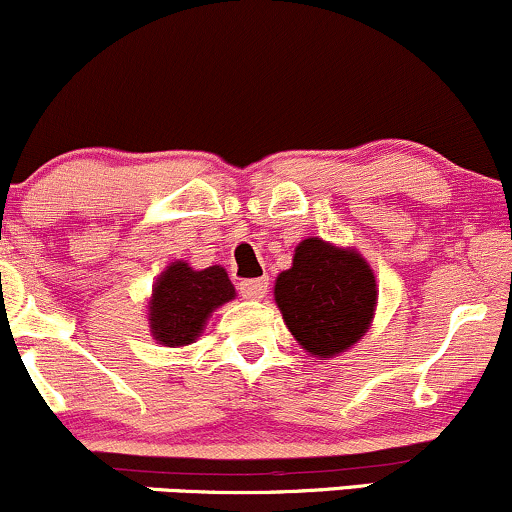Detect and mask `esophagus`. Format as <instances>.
Here are the masks:
<instances>
[{"label": "esophagus", "instance_id": "34e87169", "mask_svg": "<svg viewBox=\"0 0 512 512\" xmlns=\"http://www.w3.org/2000/svg\"><path fill=\"white\" fill-rule=\"evenodd\" d=\"M238 289L243 298L260 301V298H264V293H267V289H269V279H245V281H240Z\"/></svg>", "mask_w": 512, "mask_h": 512}]
</instances>
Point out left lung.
<instances>
[{
	"label": "left lung",
	"instance_id": "1",
	"mask_svg": "<svg viewBox=\"0 0 512 512\" xmlns=\"http://www.w3.org/2000/svg\"><path fill=\"white\" fill-rule=\"evenodd\" d=\"M274 301L308 354L332 358L368 332L378 286L370 264L356 250L305 238L291 269L276 276Z\"/></svg>",
	"mask_w": 512,
	"mask_h": 512
}]
</instances>
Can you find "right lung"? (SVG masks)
Listing matches in <instances>:
<instances>
[{
	"mask_svg": "<svg viewBox=\"0 0 512 512\" xmlns=\"http://www.w3.org/2000/svg\"><path fill=\"white\" fill-rule=\"evenodd\" d=\"M236 298L226 269H192L187 262H173L156 279L149 301V327L156 342L187 346L202 334L209 315L223 303Z\"/></svg>",
	"mask_w": 512,
	"mask_h": 512,
	"instance_id": "1",
	"label": "right lung"
}]
</instances>
